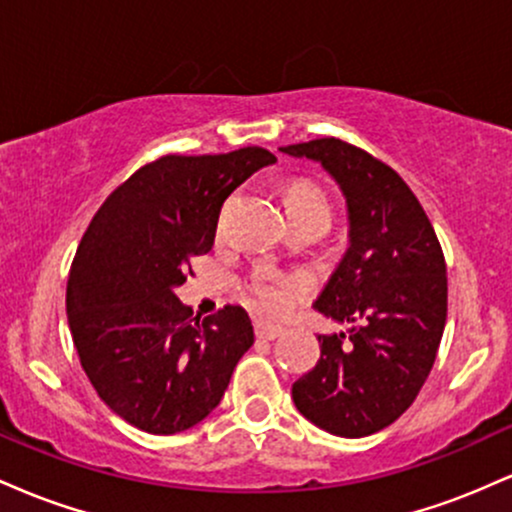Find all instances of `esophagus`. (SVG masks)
<instances>
[{"label": "esophagus", "mask_w": 512, "mask_h": 512, "mask_svg": "<svg viewBox=\"0 0 512 512\" xmlns=\"http://www.w3.org/2000/svg\"><path fill=\"white\" fill-rule=\"evenodd\" d=\"M255 334L260 339H267V342H272V339L281 337V327L279 325H269V322H255Z\"/></svg>", "instance_id": "1"}]
</instances>
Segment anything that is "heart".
<instances>
[{
	"instance_id": "1",
	"label": "heart",
	"mask_w": 512,
	"mask_h": 512,
	"mask_svg": "<svg viewBox=\"0 0 512 512\" xmlns=\"http://www.w3.org/2000/svg\"><path fill=\"white\" fill-rule=\"evenodd\" d=\"M286 207L289 214H320L330 219L332 202L322 187L315 182H296L291 185L289 195H286ZM298 286L289 276H281L269 272V269H257L250 281V298L257 308L264 313H284L296 301Z\"/></svg>"
}]
</instances>
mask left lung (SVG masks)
<instances>
[{"instance_id": "left-lung-1", "label": "left lung", "mask_w": 512, "mask_h": 512, "mask_svg": "<svg viewBox=\"0 0 512 512\" xmlns=\"http://www.w3.org/2000/svg\"><path fill=\"white\" fill-rule=\"evenodd\" d=\"M320 161L349 207V250L315 301L349 334H320V361L291 387L308 421L342 438L383 431L411 407L438 356L448 317V267L409 185L342 139L281 146Z\"/></svg>"}]
</instances>
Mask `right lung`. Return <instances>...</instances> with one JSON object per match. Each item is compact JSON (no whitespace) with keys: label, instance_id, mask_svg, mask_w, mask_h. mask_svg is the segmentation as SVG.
I'll use <instances>...</instances> for the list:
<instances>
[{"label":"right lung","instance_id":"obj_1","mask_svg":"<svg viewBox=\"0 0 512 512\" xmlns=\"http://www.w3.org/2000/svg\"><path fill=\"white\" fill-rule=\"evenodd\" d=\"M274 161L262 146L161 156L115 187L88 223L69 269L67 320L81 368L127 424L156 436L199 424L255 342L240 305L199 322L175 289L214 245L226 197Z\"/></svg>","mask_w":512,"mask_h":512}]
</instances>
